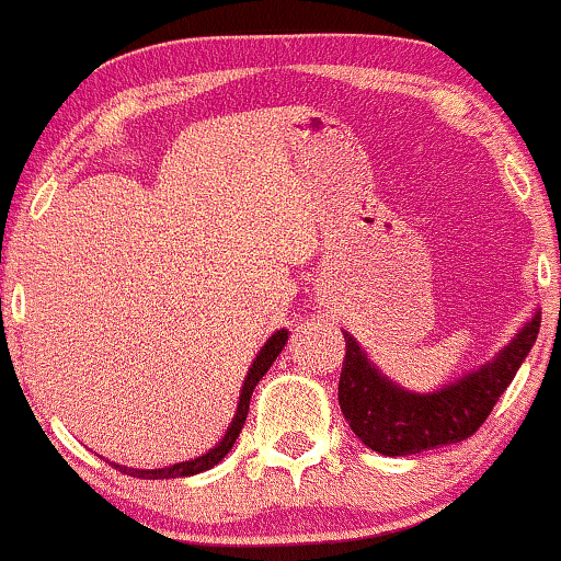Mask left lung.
Here are the masks:
<instances>
[{
    "mask_svg": "<svg viewBox=\"0 0 561 561\" xmlns=\"http://www.w3.org/2000/svg\"><path fill=\"white\" fill-rule=\"evenodd\" d=\"M541 329V310L519 327L499 353L460 379L434 391H413L374 366L345 332L347 353L340 376V408L355 436L387 457L417 455L473 436L515 379Z\"/></svg>",
    "mask_w": 561,
    "mask_h": 561,
    "instance_id": "left-lung-1",
    "label": "left lung"
}]
</instances>
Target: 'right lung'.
Masks as SVG:
<instances>
[{
	"mask_svg": "<svg viewBox=\"0 0 561 561\" xmlns=\"http://www.w3.org/2000/svg\"><path fill=\"white\" fill-rule=\"evenodd\" d=\"M285 345H287V329H276V332L268 336L266 342H263V347L259 350V355L253 357L251 368H248L245 381H242L238 410H234L232 423H229L227 434L221 436V442L216 444L214 449H208L206 455H201V457H193V460L174 462V465H170V468H159V470L127 468V465H114V468H117L119 473H127V476H133V478H153V481H157V478H182V476L204 473V470H211L214 465H219L227 457V451L232 449V444L238 442L242 426H245L248 408H251V397H253L255 383H259L263 379V374H266V370L272 368V363L276 360V355H279L282 350H285Z\"/></svg>",
	"mask_w": 561,
	"mask_h": 561,
	"instance_id": "add662e5",
	"label": "right lung"
}]
</instances>
